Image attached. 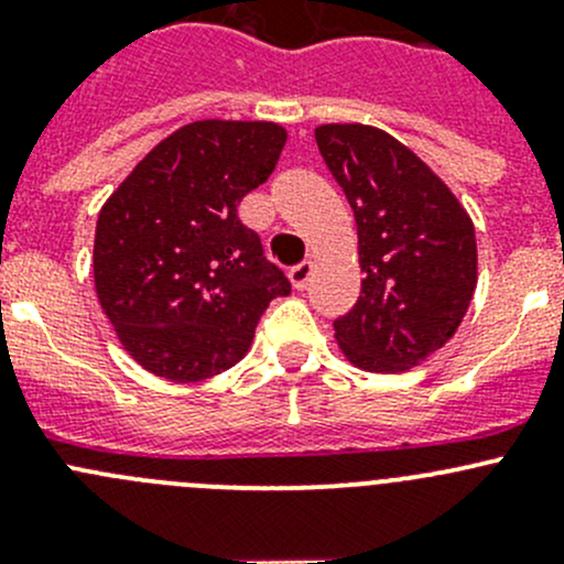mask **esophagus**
I'll use <instances>...</instances> for the list:
<instances>
[{
    "label": "esophagus",
    "instance_id": "esophagus-1",
    "mask_svg": "<svg viewBox=\"0 0 564 564\" xmlns=\"http://www.w3.org/2000/svg\"><path fill=\"white\" fill-rule=\"evenodd\" d=\"M311 275H314V261H300V264H294L292 270H289V281H292V286L297 289V292H303V289L308 286Z\"/></svg>",
    "mask_w": 564,
    "mask_h": 564
}]
</instances>
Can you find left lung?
<instances>
[{
    "label": "left lung",
    "instance_id": "8db88e82",
    "mask_svg": "<svg viewBox=\"0 0 564 564\" xmlns=\"http://www.w3.org/2000/svg\"><path fill=\"white\" fill-rule=\"evenodd\" d=\"M316 144L357 224L362 289L333 322L355 366L401 373L458 329L477 286L475 226L451 187L371 124H318Z\"/></svg>",
    "mask_w": 564,
    "mask_h": 564
}]
</instances>
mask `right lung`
Masks as SVG:
<instances>
[{
	"label": "right lung",
	"mask_w": 564,
	"mask_h": 564,
	"mask_svg": "<svg viewBox=\"0 0 564 564\" xmlns=\"http://www.w3.org/2000/svg\"><path fill=\"white\" fill-rule=\"evenodd\" d=\"M286 144L275 122L202 119L163 139L111 193L95 229V289L124 351L172 382L246 357L270 300L292 292L237 207Z\"/></svg>",
	"instance_id": "1"
}]
</instances>
